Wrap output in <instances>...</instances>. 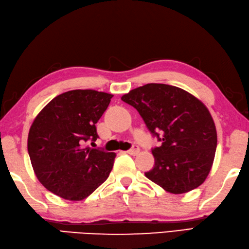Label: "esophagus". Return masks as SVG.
Listing matches in <instances>:
<instances>
[{"mask_svg": "<svg viewBox=\"0 0 249 249\" xmlns=\"http://www.w3.org/2000/svg\"><path fill=\"white\" fill-rule=\"evenodd\" d=\"M138 152H139V147L136 146V144H134V146L130 148L129 150H127V153H129V155H133V156H136Z\"/></svg>", "mask_w": 249, "mask_h": 249, "instance_id": "esophagus-1", "label": "esophagus"}]
</instances>
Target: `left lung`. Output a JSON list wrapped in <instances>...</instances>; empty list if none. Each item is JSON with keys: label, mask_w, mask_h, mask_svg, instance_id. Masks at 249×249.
<instances>
[{"label": "left lung", "mask_w": 249, "mask_h": 249, "mask_svg": "<svg viewBox=\"0 0 249 249\" xmlns=\"http://www.w3.org/2000/svg\"><path fill=\"white\" fill-rule=\"evenodd\" d=\"M122 100L134 107L149 132L161 142L151 149L155 166L144 173L172 194H184L205 182L216 149V130L201 101L185 90L147 84Z\"/></svg>", "instance_id": "1"}]
</instances>
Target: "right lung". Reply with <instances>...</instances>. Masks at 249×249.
I'll use <instances>...</instances> for the list:
<instances>
[{
  "mask_svg": "<svg viewBox=\"0 0 249 249\" xmlns=\"http://www.w3.org/2000/svg\"><path fill=\"white\" fill-rule=\"evenodd\" d=\"M112 94L71 90L50 101L28 135V153L39 182L67 200H83L109 178L115 153L91 146L96 124Z\"/></svg>",
  "mask_w": 249,
  "mask_h": 249,
  "instance_id": "add662e5",
  "label": "right lung"
}]
</instances>
